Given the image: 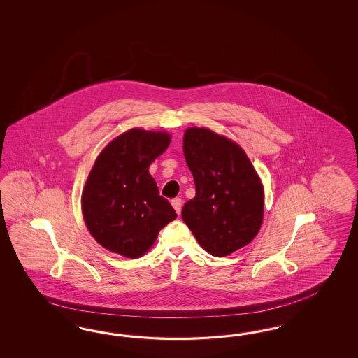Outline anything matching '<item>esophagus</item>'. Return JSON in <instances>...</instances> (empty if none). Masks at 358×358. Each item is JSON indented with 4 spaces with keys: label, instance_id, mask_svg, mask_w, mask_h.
I'll list each match as a JSON object with an SVG mask.
<instances>
[{
    "label": "esophagus",
    "instance_id": "34e87169",
    "mask_svg": "<svg viewBox=\"0 0 358 358\" xmlns=\"http://www.w3.org/2000/svg\"><path fill=\"white\" fill-rule=\"evenodd\" d=\"M172 206L174 207L176 213L180 215L181 210H182V199L181 198H174V199H172Z\"/></svg>",
    "mask_w": 358,
    "mask_h": 358
}]
</instances>
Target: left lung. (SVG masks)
<instances>
[{
	"instance_id": "1",
	"label": "left lung",
	"mask_w": 358,
	"mask_h": 358,
	"mask_svg": "<svg viewBox=\"0 0 358 358\" xmlns=\"http://www.w3.org/2000/svg\"><path fill=\"white\" fill-rule=\"evenodd\" d=\"M185 160L195 196L182 207V220L213 256L224 257L250 244L264 215V189L245 152L207 129H187Z\"/></svg>"
}]
</instances>
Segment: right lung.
<instances>
[{"label":"right lung","mask_w":358,"mask_h":358,"mask_svg":"<svg viewBox=\"0 0 358 358\" xmlns=\"http://www.w3.org/2000/svg\"><path fill=\"white\" fill-rule=\"evenodd\" d=\"M169 141L166 132L132 129L99 153L81 205L87 229L103 248L136 259L151 248L160 229L177 217L148 172Z\"/></svg>","instance_id":"obj_1"}]
</instances>
